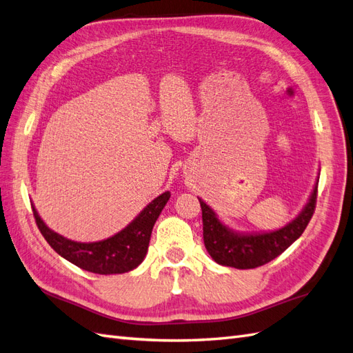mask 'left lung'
<instances>
[{
	"label": "left lung",
	"instance_id": "8db88e82",
	"mask_svg": "<svg viewBox=\"0 0 353 353\" xmlns=\"http://www.w3.org/2000/svg\"><path fill=\"white\" fill-rule=\"evenodd\" d=\"M318 185L314 186L310 201L300 216L282 230L254 236H239L216 218L214 212L200 200L203 212L204 246L218 264L239 270L256 268L277 258L301 236L316 209Z\"/></svg>",
	"mask_w": 353,
	"mask_h": 353
}]
</instances>
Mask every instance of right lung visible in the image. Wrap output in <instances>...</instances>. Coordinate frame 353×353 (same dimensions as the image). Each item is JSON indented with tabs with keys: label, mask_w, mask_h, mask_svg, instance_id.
I'll return each instance as SVG.
<instances>
[{
	"label": "right lung",
	"mask_w": 353,
	"mask_h": 353,
	"mask_svg": "<svg viewBox=\"0 0 353 353\" xmlns=\"http://www.w3.org/2000/svg\"><path fill=\"white\" fill-rule=\"evenodd\" d=\"M168 200L170 192L159 195L125 230L97 243H77L64 239L44 225L34 205L32 213L43 237L62 258L95 274H121L141 264L148 254L153 225Z\"/></svg>",
	"instance_id": "right-lung-1"
}]
</instances>
